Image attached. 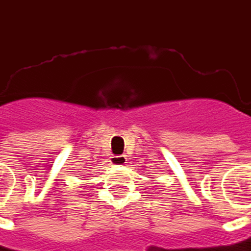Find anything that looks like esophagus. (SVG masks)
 I'll list each match as a JSON object with an SVG mask.
<instances>
[{"instance_id":"esophagus-1","label":"esophagus","mask_w":251,"mask_h":251,"mask_svg":"<svg viewBox=\"0 0 251 251\" xmlns=\"http://www.w3.org/2000/svg\"><path fill=\"white\" fill-rule=\"evenodd\" d=\"M126 163H127V157H126L124 154L110 157V164H112V166H124Z\"/></svg>"}]
</instances>
